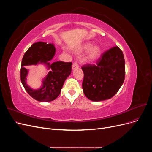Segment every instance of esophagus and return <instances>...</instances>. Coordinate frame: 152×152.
Instances as JSON below:
<instances>
[{
    "mask_svg": "<svg viewBox=\"0 0 152 152\" xmlns=\"http://www.w3.org/2000/svg\"><path fill=\"white\" fill-rule=\"evenodd\" d=\"M79 68V64H78L77 62H73V65H72V69L73 70H74L75 68Z\"/></svg>",
    "mask_w": 152,
    "mask_h": 152,
    "instance_id": "obj_1",
    "label": "esophagus"
}]
</instances>
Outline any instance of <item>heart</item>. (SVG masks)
<instances>
[{"instance_id": "1", "label": "heart", "mask_w": 152, "mask_h": 152, "mask_svg": "<svg viewBox=\"0 0 152 152\" xmlns=\"http://www.w3.org/2000/svg\"><path fill=\"white\" fill-rule=\"evenodd\" d=\"M91 46H92V44L91 42H87L82 45V48L80 49V51H85V50H89ZM100 53H101L100 48L98 46V45H94V46L92 47L89 50V52L86 56V59L88 61H93L97 58H98Z\"/></svg>"}]
</instances>
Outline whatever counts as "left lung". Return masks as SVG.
<instances>
[{
  "instance_id": "obj_1",
  "label": "left lung",
  "mask_w": 152,
  "mask_h": 152,
  "mask_svg": "<svg viewBox=\"0 0 152 152\" xmlns=\"http://www.w3.org/2000/svg\"><path fill=\"white\" fill-rule=\"evenodd\" d=\"M84 72L82 89L86 97L94 102L112 98L125 79V60L118 46L103 53L96 65L82 66Z\"/></svg>"
}]
</instances>
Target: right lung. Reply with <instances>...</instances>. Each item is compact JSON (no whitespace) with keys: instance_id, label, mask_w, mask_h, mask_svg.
Returning <instances> with one entry per match:
<instances>
[{"instance_id":"1","label":"right lung","mask_w":152,"mask_h":152,"mask_svg":"<svg viewBox=\"0 0 152 152\" xmlns=\"http://www.w3.org/2000/svg\"><path fill=\"white\" fill-rule=\"evenodd\" d=\"M56 49L53 44L38 42L32 44L26 50L22 59L20 70L21 81L25 89L35 100L48 102L54 100L60 94L66 78L72 72V62L56 61L51 65L48 62L54 56ZM38 62L45 63L50 71L43 81L40 89L32 90L26 83L28 70L27 65L36 64Z\"/></svg>"}]
</instances>
